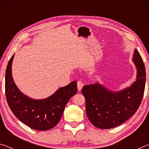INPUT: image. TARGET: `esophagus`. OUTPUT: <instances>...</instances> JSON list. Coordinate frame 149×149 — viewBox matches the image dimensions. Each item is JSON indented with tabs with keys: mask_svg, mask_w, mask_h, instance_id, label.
<instances>
[{
	"mask_svg": "<svg viewBox=\"0 0 149 149\" xmlns=\"http://www.w3.org/2000/svg\"><path fill=\"white\" fill-rule=\"evenodd\" d=\"M77 89L79 91H80L82 89L83 86H84V84H83L81 81H78L77 83Z\"/></svg>",
	"mask_w": 149,
	"mask_h": 149,
	"instance_id": "esophagus-1",
	"label": "esophagus"
}]
</instances>
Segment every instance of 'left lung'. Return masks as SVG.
I'll use <instances>...</instances> for the list:
<instances>
[{"instance_id": "8db88e82", "label": "left lung", "mask_w": 149, "mask_h": 149, "mask_svg": "<svg viewBox=\"0 0 149 149\" xmlns=\"http://www.w3.org/2000/svg\"><path fill=\"white\" fill-rule=\"evenodd\" d=\"M133 57L137 69V79L130 87L117 92L108 90L99 83L83 87L86 114L95 127L100 129L116 127L132 117L139 107L145 91L146 71L137 49Z\"/></svg>"}]
</instances>
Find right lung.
<instances>
[{
    "mask_svg": "<svg viewBox=\"0 0 149 149\" xmlns=\"http://www.w3.org/2000/svg\"><path fill=\"white\" fill-rule=\"evenodd\" d=\"M14 54L7 65L5 74V93L10 108L21 122L35 130L52 129L61 118L65 105L77 93V81L60 88L53 95L41 100L31 99L23 94L12 76V64Z\"/></svg>",
    "mask_w": 149,
    "mask_h": 149,
    "instance_id": "add662e5",
    "label": "right lung"
}]
</instances>
